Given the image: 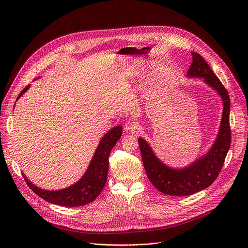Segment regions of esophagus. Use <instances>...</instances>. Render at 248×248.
<instances>
[{"label":"esophagus","instance_id":"34e87169","mask_svg":"<svg viewBox=\"0 0 248 248\" xmlns=\"http://www.w3.org/2000/svg\"><path fill=\"white\" fill-rule=\"evenodd\" d=\"M124 127H125V130H127V131L136 132V131L139 130V127H140V126H139V124H138V123H136V122H134V121H128V122L125 123Z\"/></svg>","mask_w":248,"mask_h":248}]
</instances>
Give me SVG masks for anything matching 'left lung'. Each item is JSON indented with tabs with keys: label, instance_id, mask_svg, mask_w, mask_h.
I'll list each match as a JSON object with an SVG mask.
<instances>
[{
	"label": "left lung",
	"instance_id": "1",
	"mask_svg": "<svg viewBox=\"0 0 248 248\" xmlns=\"http://www.w3.org/2000/svg\"><path fill=\"white\" fill-rule=\"evenodd\" d=\"M192 63L187 70L188 78H203V81L215 90L223 102L220 128L214 143L206 154L190 165L174 169L164 164L142 137L138 138L145 171L149 181L161 192L173 196H186L210 186L217 179L231 145L229 93L205 62L197 53L192 52Z\"/></svg>",
	"mask_w": 248,
	"mask_h": 248
}]
</instances>
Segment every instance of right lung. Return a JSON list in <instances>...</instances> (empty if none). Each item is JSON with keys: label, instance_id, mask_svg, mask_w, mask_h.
<instances>
[{"label": "right lung", "instance_id": "obj_1", "mask_svg": "<svg viewBox=\"0 0 248 248\" xmlns=\"http://www.w3.org/2000/svg\"><path fill=\"white\" fill-rule=\"evenodd\" d=\"M29 87L30 84L21 91L16 98V101L29 89ZM122 132L123 127L117 125L102 137L86 171L75 185L59 190H45L35 186L22 172L27 186L34 193H36L44 200L61 206L78 207L94 201L104 188L106 181H107L109 156L111 150L121 138Z\"/></svg>", "mask_w": 248, "mask_h": 248}]
</instances>
